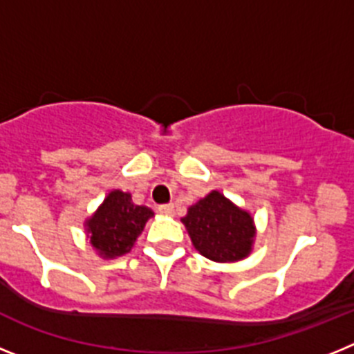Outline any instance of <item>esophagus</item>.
Here are the masks:
<instances>
[{
  "mask_svg": "<svg viewBox=\"0 0 354 354\" xmlns=\"http://www.w3.org/2000/svg\"><path fill=\"white\" fill-rule=\"evenodd\" d=\"M158 211L161 214H174V204H165V205H159Z\"/></svg>",
  "mask_w": 354,
  "mask_h": 354,
  "instance_id": "obj_1",
  "label": "esophagus"
}]
</instances>
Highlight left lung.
Returning a JSON list of instances; mask_svg holds the SVG:
<instances>
[{"label":"left lung","mask_w":354,"mask_h":354,"mask_svg":"<svg viewBox=\"0 0 354 354\" xmlns=\"http://www.w3.org/2000/svg\"><path fill=\"white\" fill-rule=\"evenodd\" d=\"M192 243L214 262H236L248 257L255 237L250 212L239 209L220 192H211L187 209L180 220Z\"/></svg>","instance_id":"8db88e82"}]
</instances>
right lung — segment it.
I'll return each mask as SVG.
<instances>
[{
    "mask_svg": "<svg viewBox=\"0 0 354 354\" xmlns=\"http://www.w3.org/2000/svg\"><path fill=\"white\" fill-rule=\"evenodd\" d=\"M152 216L145 205H134L129 193L113 189L84 223L90 245L102 259L126 255Z\"/></svg>",
    "mask_w": 354,
    "mask_h": 354,
    "instance_id": "obj_1",
    "label": "right lung"
}]
</instances>
